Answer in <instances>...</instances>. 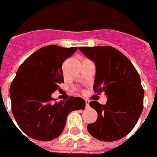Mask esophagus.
<instances>
[{"instance_id": "esophagus-1", "label": "esophagus", "mask_w": 157, "mask_h": 157, "mask_svg": "<svg viewBox=\"0 0 157 157\" xmlns=\"http://www.w3.org/2000/svg\"><path fill=\"white\" fill-rule=\"evenodd\" d=\"M89 100H85V104H86V108H88L89 107Z\"/></svg>"}]
</instances>
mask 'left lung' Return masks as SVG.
Listing matches in <instances>:
<instances>
[{
  "label": "left lung",
  "instance_id": "left-lung-1",
  "mask_svg": "<svg viewBox=\"0 0 157 157\" xmlns=\"http://www.w3.org/2000/svg\"><path fill=\"white\" fill-rule=\"evenodd\" d=\"M96 63L93 90L107 96L106 105L91 101L98 117L87 125L91 136L105 142L125 137L133 130L144 109V90L140 75L127 57L111 46L79 47Z\"/></svg>",
  "mask_w": 157,
  "mask_h": 157
}]
</instances>
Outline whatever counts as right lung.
Listing matches in <instances>:
<instances>
[{
  "label": "right lung",
  "mask_w": 157,
  "mask_h": 157,
  "mask_svg": "<svg viewBox=\"0 0 157 157\" xmlns=\"http://www.w3.org/2000/svg\"><path fill=\"white\" fill-rule=\"evenodd\" d=\"M77 47L48 45L25 60L10 88L11 109L20 129L29 137L50 141L58 137L66 126L68 114L84 109L85 100L71 96L54 102L52 93L64 82L62 64Z\"/></svg>",
  "instance_id": "add662e5"
}]
</instances>
